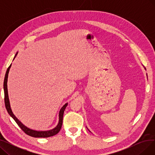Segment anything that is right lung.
Segmentation results:
<instances>
[{
  "label": "right lung",
  "mask_w": 155,
  "mask_h": 155,
  "mask_svg": "<svg viewBox=\"0 0 155 155\" xmlns=\"http://www.w3.org/2000/svg\"><path fill=\"white\" fill-rule=\"evenodd\" d=\"M18 54V53H16L15 56L14 58H15L16 55ZM11 67V64L10 66L8 67L6 73H5V75L4 78V102H5V108L8 112V113L9 114V115L15 120L16 122V123L18 124V125L21 127V129L22 130V131L25 133L26 134L34 137H51L53 136L57 133H58L59 131H60V129L62 126V123H63V114H64V110L67 106L68 104H65L62 108L60 109V114H59V123L57 125V126L54 128L53 129L50 130V131H35V130H32L31 129L28 128L26 127L24 124H22L21 122L18 120V119L16 117L14 114L12 113L11 106H10V103H9V97H8V92H7V78H8V73H9V69Z\"/></svg>",
  "instance_id": "add662e5"
}]
</instances>
